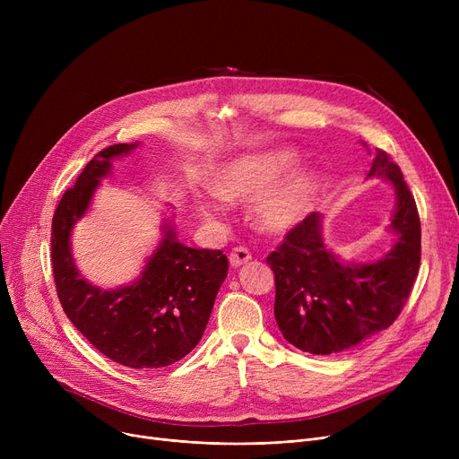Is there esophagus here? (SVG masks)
I'll return each mask as SVG.
<instances>
[{
	"label": "esophagus",
	"instance_id": "1",
	"mask_svg": "<svg viewBox=\"0 0 459 459\" xmlns=\"http://www.w3.org/2000/svg\"><path fill=\"white\" fill-rule=\"evenodd\" d=\"M229 260H230V266H234V268H238V266H242V264H246V262H249L251 260V251L247 249V247H234L232 251H230V255H229Z\"/></svg>",
	"mask_w": 459,
	"mask_h": 459
}]
</instances>
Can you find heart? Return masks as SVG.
<instances>
[{
  "mask_svg": "<svg viewBox=\"0 0 459 459\" xmlns=\"http://www.w3.org/2000/svg\"><path fill=\"white\" fill-rule=\"evenodd\" d=\"M294 161V152L286 149L239 154L217 169L212 177V189L217 197L232 203L251 201L260 192L253 206L256 225L266 232H284L308 212L318 187L315 173L303 167L274 181ZM201 210L212 212L213 206L201 204Z\"/></svg>",
  "mask_w": 459,
  "mask_h": 459,
  "instance_id": "b5f03b06",
  "label": "heart"
}]
</instances>
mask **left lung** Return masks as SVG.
<instances>
[{
  "instance_id": "8db88e82",
  "label": "left lung",
  "mask_w": 459,
  "mask_h": 459,
  "mask_svg": "<svg viewBox=\"0 0 459 459\" xmlns=\"http://www.w3.org/2000/svg\"><path fill=\"white\" fill-rule=\"evenodd\" d=\"M368 177L396 189L391 229L398 242L377 262L346 264L322 242L320 215L308 213L268 255L275 273V320L284 339L315 355L341 353L394 324L420 268V217L400 167L376 149Z\"/></svg>"
}]
</instances>
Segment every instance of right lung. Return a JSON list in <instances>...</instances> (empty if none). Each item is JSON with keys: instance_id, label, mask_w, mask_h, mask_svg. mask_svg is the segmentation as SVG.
Listing matches in <instances>:
<instances>
[{"instance_id": "obj_1", "label": "right lung", "mask_w": 459, "mask_h": 459, "mask_svg": "<svg viewBox=\"0 0 459 459\" xmlns=\"http://www.w3.org/2000/svg\"><path fill=\"white\" fill-rule=\"evenodd\" d=\"M134 147L118 143L100 151L65 191L52 220V268L65 315L96 350L123 367L161 368L199 344L229 258L223 251L186 247L173 227H165L161 244L134 284L102 290L80 277L70 255V230L109 173L111 160Z\"/></svg>"}]
</instances>
